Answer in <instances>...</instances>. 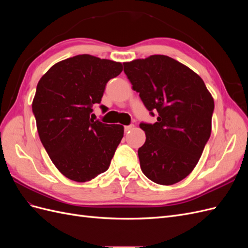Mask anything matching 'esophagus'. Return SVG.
I'll return each mask as SVG.
<instances>
[{"mask_svg":"<svg viewBox=\"0 0 248 248\" xmlns=\"http://www.w3.org/2000/svg\"><path fill=\"white\" fill-rule=\"evenodd\" d=\"M134 127V125H128V126H125L124 127V130H125V132H128V131H130L132 128Z\"/></svg>","mask_w":248,"mask_h":248,"instance_id":"34e87169","label":"esophagus"}]
</instances>
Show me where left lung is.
I'll list each match as a JSON object with an SVG mask.
<instances>
[{"label":"left lung","mask_w":248,"mask_h":248,"mask_svg":"<svg viewBox=\"0 0 248 248\" xmlns=\"http://www.w3.org/2000/svg\"><path fill=\"white\" fill-rule=\"evenodd\" d=\"M124 72L154 124L140 123L146 141L138 151L151 181L172 185L196 168L211 134L213 97L204 80L184 64L163 55L125 62Z\"/></svg>","instance_id":"obj_1"}]
</instances>
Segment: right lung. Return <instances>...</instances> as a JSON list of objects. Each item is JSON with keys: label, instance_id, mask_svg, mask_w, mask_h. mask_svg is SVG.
I'll return each instance as SVG.
<instances>
[{"label": "right lung", "instance_id": "add662e5", "mask_svg": "<svg viewBox=\"0 0 248 248\" xmlns=\"http://www.w3.org/2000/svg\"><path fill=\"white\" fill-rule=\"evenodd\" d=\"M123 65L91 55H78L51 66L38 81L32 103L37 130L50 160L76 182L106 171L124 134L120 124L91 118L107 82Z\"/></svg>", "mask_w": 248, "mask_h": 248}]
</instances>
